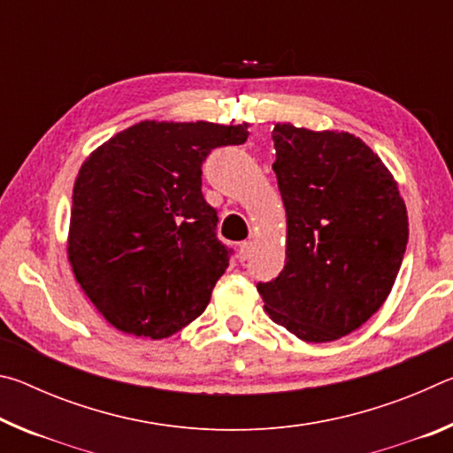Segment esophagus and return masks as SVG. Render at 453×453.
Here are the masks:
<instances>
[{"label": "esophagus", "instance_id": "34e87169", "mask_svg": "<svg viewBox=\"0 0 453 453\" xmlns=\"http://www.w3.org/2000/svg\"><path fill=\"white\" fill-rule=\"evenodd\" d=\"M251 248H254V243L251 240H245L240 243V250H237V256H240V262H245L251 256Z\"/></svg>", "mask_w": 453, "mask_h": 453}]
</instances>
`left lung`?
Here are the masks:
<instances>
[{"mask_svg": "<svg viewBox=\"0 0 453 453\" xmlns=\"http://www.w3.org/2000/svg\"><path fill=\"white\" fill-rule=\"evenodd\" d=\"M288 216L286 265L257 291L275 324L303 342L340 340L392 291L408 245V213L392 173L359 140L275 124Z\"/></svg>", "mask_w": 453, "mask_h": 453, "instance_id": "8db88e82", "label": "left lung"}]
</instances>
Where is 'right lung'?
Instances as JSON below:
<instances>
[{
  "label": "right lung",
  "mask_w": 453,
  "mask_h": 453,
  "mask_svg": "<svg viewBox=\"0 0 453 453\" xmlns=\"http://www.w3.org/2000/svg\"><path fill=\"white\" fill-rule=\"evenodd\" d=\"M248 135L245 124L142 121L83 162L67 254L81 289L119 332L162 340L208 308L234 250L218 240L202 165Z\"/></svg>",
  "instance_id": "obj_1"
}]
</instances>
